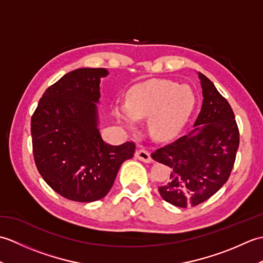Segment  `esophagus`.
Listing matches in <instances>:
<instances>
[{
  "label": "esophagus",
  "mask_w": 263,
  "mask_h": 263,
  "mask_svg": "<svg viewBox=\"0 0 263 263\" xmlns=\"http://www.w3.org/2000/svg\"><path fill=\"white\" fill-rule=\"evenodd\" d=\"M135 156H136V158H138L139 160L143 161V163H152V161H153L152 156H150L148 150L143 149V148L137 149Z\"/></svg>",
  "instance_id": "34e87169"
}]
</instances>
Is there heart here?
<instances>
[{
	"label": "heart",
	"mask_w": 263,
	"mask_h": 263,
	"mask_svg": "<svg viewBox=\"0 0 263 263\" xmlns=\"http://www.w3.org/2000/svg\"><path fill=\"white\" fill-rule=\"evenodd\" d=\"M195 105V96L189 86L171 80H148L132 87L125 103H116L113 113L126 125L149 117V130L159 141L172 140L185 124Z\"/></svg>",
	"instance_id": "1"
}]
</instances>
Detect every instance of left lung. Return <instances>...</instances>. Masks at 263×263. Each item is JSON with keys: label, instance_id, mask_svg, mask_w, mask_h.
I'll return each mask as SVG.
<instances>
[{"label": "left lung", "instance_id": "1", "mask_svg": "<svg viewBox=\"0 0 263 263\" xmlns=\"http://www.w3.org/2000/svg\"><path fill=\"white\" fill-rule=\"evenodd\" d=\"M202 107L189 135L152 154L153 159L168 166V180L158 187L166 202L186 208L212 197L231 175L239 144L235 115L204 74Z\"/></svg>", "mask_w": 263, "mask_h": 263}]
</instances>
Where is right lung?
Segmentation results:
<instances>
[{
	"instance_id": "right-lung-1",
	"label": "right lung",
	"mask_w": 263,
	"mask_h": 263,
	"mask_svg": "<svg viewBox=\"0 0 263 263\" xmlns=\"http://www.w3.org/2000/svg\"><path fill=\"white\" fill-rule=\"evenodd\" d=\"M106 69L82 68L48 87L31 116L32 153L39 174L77 202L104 198L117 172L133 157L135 142L106 143L98 130L100 78Z\"/></svg>"
}]
</instances>
